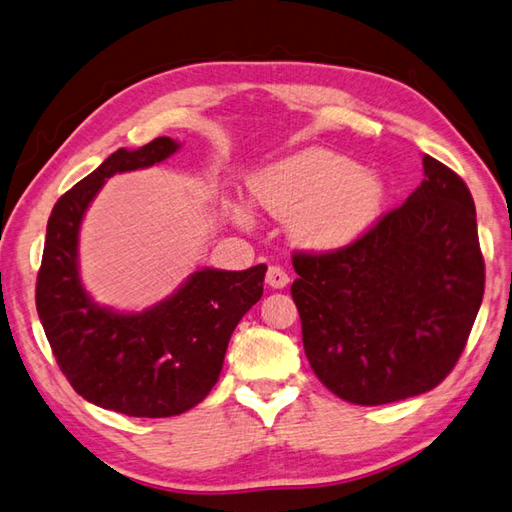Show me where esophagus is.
<instances>
[{
    "label": "esophagus",
    "mask_w": 512,
    "mask_h": 512,
    "mask_svg": "<svg viewBox=\"0 0 512 512\" xmlns=\"http://www.w3.org/2000/svg\"><path fill=\"white\" fill-rule=\"evenodd\" d=\"M267 285L271 287V289H282V287H287L289 285V274L282 267H278V265H271L269 269H267Z\"/></svg>",
    "instance_id": "esophagus-1"
}]
</instances>
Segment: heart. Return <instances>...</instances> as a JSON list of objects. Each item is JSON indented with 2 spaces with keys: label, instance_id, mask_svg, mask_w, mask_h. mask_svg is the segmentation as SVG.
Instances as JSON below:
<instances>
[{
  "label": "heart",
  "instance_id": "1",
  "mask_svg": "<svg viewBox=\"0 0 512 512\" xmlns=\"http://www.w3.org/2000/svg\"><path fill=\"white\" fill-rule=\"evenodd\" d=\"M249 195L276 219H289V234L313 252L348 247L370 230L383 206V181L366 166L326 149H304L249 179ZM247 223V212L234 208Z\"/></svg>",
  "mask_w": 512,
  "mask_h": 512
}]
</instances>
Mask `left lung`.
I'll return each instance as SVG.
<instances>
[{"mask_svg":"<svg viewBox=\"0 0 512 512\" xmlns=\"http://www.w3.org/2000/svg\"><path fill=\"white\" fill-rule=\"evenodd\" d=\"M403 206L335 252H293L306 359L328 390L383 405L436 388L480 311L484 258L467 184L434 157Z\"/></svg>","mask_w":512,"mask_h":512,"instance_id":"1","label":"left lung"}]
</instances>
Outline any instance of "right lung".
I'll list each match as a JSON object with an SVG mask.
<instances>
[{
    "mask_svg": "<svg viewBox=\"0 0 512 512\" xmlns=\"http://www.w3.org/2000/svg\"><path fill=\"white\" fill-rule=\"evenodd\" d=\"M177 149L170 138L120 149L67 190L52 208L37 276V313L65 379L85 401L135 418L177 416L206 399L236 324L263 295L267 271L199 269L142 313H116L85 293L78 230L87 206L111 175L153 166Z\"/></svg>",
    "mask_w": 512,
    "mask_h": 512,
    "instance_id": "right-lung-1",
    "label": "right lung"
}]
</instances>
